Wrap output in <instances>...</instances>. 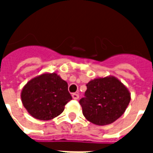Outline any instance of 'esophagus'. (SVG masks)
<instances>
[{
  "label": "esophagus",
  "instance_id": "34e87169",
  "mask_svg": "<svg viewBox=\"0 0 153 153\" xmlns=\"http://www.w3.org/2000/svg\"><path fill=\"white\" fill-rule=\"evenodd\" d=\"M72 97H73V99L78 100L79 99V94H77V93H73V94H72Z\"/></svg>",
  "mask_w": 153,
  "mask_h": 153
}]
</instances>
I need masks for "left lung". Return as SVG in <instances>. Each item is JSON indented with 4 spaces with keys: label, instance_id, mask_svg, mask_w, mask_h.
Returning a JSON list of instances; mask_svg holds the SVG:
<instances>
[{
    "label": "left lung",
    "instance_id": "obj_1",
    "mask_svg": "<svg viewBox=\"0 0 153 153\" xmlns=\"http://www.w3.org/2000/svg\"><path fill=\"white\" fill-rule=\"evenodd\" d=\"M84 96L79 101L83 115L97 125L115 121L125 113L131 99L128 88L114 76L89 81Z\"/></svg>",
    "mask_w": 153,
    "mask_h": 153
}]
</instances>
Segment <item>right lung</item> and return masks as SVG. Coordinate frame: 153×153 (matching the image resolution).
Returning <instances> with one entry per match:
<instances>
[{
    "mask_svg": "<svg viewBox=\"0 0 153 153\" xmlns=\"http://www.w3.org/2000/svg\"><path fill=\"white\" fill-rule=\"evenodd\" d=\"M71 99L68 83L56 73H44L32 79L21 92L25 109L40 120H49L60 115Z\"/></svg>",
    "mask_w": 153,
    "mask_h": 153,
    "instance_id": "obj_1",
    "label": "right lung"
}]
</instances>
